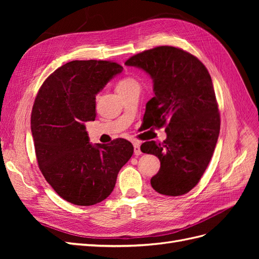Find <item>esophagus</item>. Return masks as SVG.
Wrapping results in <instances>:
<instances>
[{"label": "esophagus", "mask_w": 259, "mask_h": 259, "mask_svg": "<svg viewBox=\"0 0 259 259\" xmlns=\"http://www.w3.org/2000/svg\"><path fill=\"white\" fill-rule=\"evenodd\" d=\"M134 153H135V155H139V154H142V151H140V145H139V143H137V142H134Z\"/></svg>", "instance_id": "34e87169"}]
</instances>
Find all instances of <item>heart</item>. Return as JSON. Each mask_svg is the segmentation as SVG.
<instances>
[{
	"label": "heart",
	"mask_w": 259,
	"mask_h": 259,
	"mask_svg": "<svg viewBox=\"0 0 259 259\" xmlns=\"http://www.w3.org/2000/svg\"><path fill=\"white\" fill-rule=\"evenodd\" d=\"M137 81L135 79H133V77L126 76V77H123L120 81H117L116 83V91L117 92H121L124 90H127L128 88L133 85H137Z\"/></svg>",
	"instance_id": "heart-1"
}]
</instances>
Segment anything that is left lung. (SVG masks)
<instances>
[{
    "mask_svg": "<svg viewBox=\"0 0 259 259\" xmlns=\"http://www.w3.org/2000/svg\"><path fill=\"white\" fill-rule=\"evenodd\" d=\"M126 66L143 69L153 81L154 97L146 105L144 122L165 126L166 139L140 146L158 156L161 167L150 183L164 195L177 197L197 186L214 153L221 116L210 75L190 53L158 46L132 56Z\"/></svg>",
    "mask_w": 259,
    "mask_h": 259,
    "instance_id": "8db88e82",
    "label": "left lung"
}]
</instances>
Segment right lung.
I'll list each match as a JSON object with an SVG mask.
<instances>
[{"label":"right lung","mask_w":259,"mask_h":259,"mask_svg":"<svg viewBox=\"0 0 259 259\" xmlns=\"http://www.w3.org/2000/svg\"><path fill=\"white\" fill-rule=\"evenodd\" d=\"M123 67L107 60H73L59 67L38 90L31 132L38 167L59 197L90 206L113 191L134 152L126 139L92 145L84 123L96 117V95Z\"/></svg>","instance_id":"1"}]
</instances>
